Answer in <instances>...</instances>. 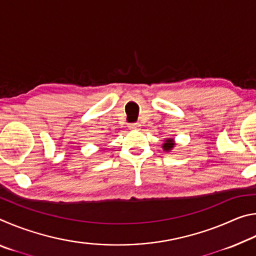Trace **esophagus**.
I'll return each instance as SVG.
<instances>
[{"label": "esophagus", "mask_w": 256, "mask_h": 256, "mask_svg": "<svg viewBox=\"0 0 256 256\" xmlns=\"http://www.w3.org/2000/svg\"><path fill=\"white\" fill-rule=\"evenodd\" d=\"M141 125L138 123H133V124H130V130H140Z\"/></svg>", "instance_id": "34e87169"}]
</instances>
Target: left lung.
Segmentation results:
<instances>
[{"label": "left lung", "mask_w": 256, "mask_h": 256, "mask_svg": "<svg viewBox=\"0 0 256 256\" xmlns=\"http://www.w3.org/2000/svg\"><path fill=\"white\" fill-rule=\"evenodd\" d=\"M175 146V142H174V140H172V138H166V140H164V144H162V149L164 150V151H167V152H170V151L174 148Z\"/></svg>", "instance_id": "obj_1"}]
</instances>
